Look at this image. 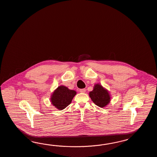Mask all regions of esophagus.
I'll return each mask as SVG.
<instances>
[{"instance_id": "1", "label": "esophagus", "mask_w": 157, "mask_h": 157, "mask_svg": "<svg viewBox=\"0 0 157 157\" xmlns=\"http://www.w3.org/2000/svg\"><path fill=\"white\" fill-rule=\"evenodd\" d=\"M79 92H80L81 93H85L86 89H81L79 90Z\"/></svg>"}]
</instances>
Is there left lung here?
Returning <instances> with one entry per match:
<instances>
[{"mask_svg": "<svg viewBox=\"0 0 157 157\" xmlns=\"http://www.w3.org/2000/svg\"><path fill=\"white\" fill-rule=\"evenodd\" d=\"M89 94L94 104L100 107L106 106L110 101V95L108 90L98 83L94 85L93 90Z\"/></svg>", "mask_w": 157, "mask_h": 157, "instance_id": "1", "label": "left lung"}]
</instances>
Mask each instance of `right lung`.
<instances>
[{"label": "right lung", "mask_w": 157, "mask_h": 157, "mask_svg": "<svg viewBox=\"0 0 157 157\" xmlns=\"http://www.w3.org/2000/svg\"><path fill=\"white\" fill-rule=\"evenodd\" d=\"M76 92L65 86H59L54 91L51 96V102L54 106L62 110L69 105Z\"/></svg>", "instance_id": "1"}]
</instances>
